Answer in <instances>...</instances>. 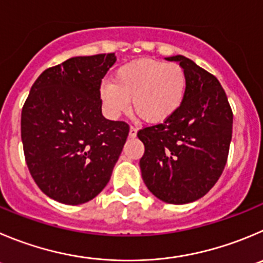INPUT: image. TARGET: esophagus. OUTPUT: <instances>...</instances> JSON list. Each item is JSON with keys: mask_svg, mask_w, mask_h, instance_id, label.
Returning <instances> with one entry per match:
<instances>
[{"mask_svg": "<svg viewBox=\"0 0 263 263\" xmlns=\"http://www.w3.org/2000/svg\"><path fill=\"white\" fill-rule=\"evenodd\" d=\"M129 137H136V135H137V128L136 127H134V126H131L129 127Z\"/></svg>", "mask_w": 263, "mask_h": 263, "instance_id": "34e87169", "label": "esophagus"}]
</instances>
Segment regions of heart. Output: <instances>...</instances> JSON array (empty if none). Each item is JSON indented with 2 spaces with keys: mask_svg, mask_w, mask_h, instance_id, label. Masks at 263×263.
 <instances>
[{
  "mask_svg": "<svg viewBox=\"0 0 263 263\" xmlns=\"http://www.w3.org/2000/svg\"><path fill=\"white\" fill-rule=\"evenodd\" d=\"M187 75L176 63L136 60L120 66L112 83H102L100 98L107 114L119 117L134 109L148 123H163L179 109L185 97Z\"/></svg>",
  "mask_w": 263,
  "mask_h": 263,
  "instance_id": "obj_1",
  "label": "heart"
}]
</instances>
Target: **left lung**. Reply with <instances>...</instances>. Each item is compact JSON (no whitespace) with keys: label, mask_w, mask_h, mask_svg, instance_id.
<instances>
[{"label":"left lung","mask_w":263,"mask_h":263,"mask_svg":"<svg viewBox=\"0 0 263 263\" xmlns=\"http://www.w3.org/2000/svg\"><path fill=\"white\" fill-rule=\"evenodd\" d=\"M165 60L180 65L187 75V90L170 119L137 132L145 146L140 170L157 198L181 205L205 196L222 175L234 115L214 75L184 55Z\"/></svg>","instance_id":"8db88e82"}]
</instances>
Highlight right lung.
Segmentation results:
<instances>
[{"label": "right lung", "mask_w": 263, "mask_h": 263, "mask_svg": "<svg viewBox=\"0 0 263 263\" xmlns=\"http://www.w3.org/2000/svg\"><path fill=\"white\" fill-rule=\"evenodd\" d=\"M114 53L72 57L48 68L22 110V143L32 178L66 205L95 198L109 183L129 127L102 115L100 87Z\"/></svg>", "instance_id": "obj_1"}]
</instances>
